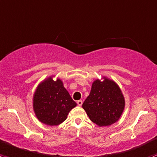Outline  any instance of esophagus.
I'll return each instance as SVG.
<instances>
[{
    "label": "esophagus",
    "instance_id": "obj_1",
    "mask_svg": "<svg viewBox=\"0 0 157 157\" xmlns=\"http://www.w3.org/2000/svg\"><path fill=\"white\" fill-rule=\"evenodd\" d=\"M77 105H79V106H81L82 104H83V101H82V100H78L77 102Z\"/></svg>",
    "mask_w": 157,
    "mask_h": 157
}]
</instances>
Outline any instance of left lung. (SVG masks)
<instances>
[{"mask_svg": "<svg viewBox=\"0 0 157 157\" xmlns=\"http://www.w3.org/2000/svg\"><path fill=\"white\" fill-rule=\"evenodd\" d=\"M92 84L90 95L83 103L90 119L99 127L114 124L121 117L125 101L121 89L112 80L103 77Z\"/></svg>", "mask_w": 157, "mask_h": 157, "instance_id": "1", "label": "left lung"}]
</instances>
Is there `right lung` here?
Instances as JSON below:
<instances>
[{
  "instance_id": "obj_1",
  "label": "right lung",
  "mask_w": 157,
  "mask_h": 157,
  "mask_svg": "<svg viewBox=\"0 0 157 157\" xmlns=\"http://www.w3.org/2000/svg\"><path fill=\"white\" fill-rule=\"evenodd\" d=\"M36 116L47 125H58L67 119L69 112L77 105L60 79L48 77L41 82L33 95Z\"/></svg>"
}]
</instances>
